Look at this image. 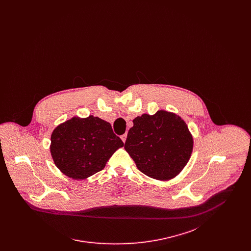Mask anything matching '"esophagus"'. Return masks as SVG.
Returning <instances> with one entry per match:
<instances>
[{"mask_svg": "<svg viewBox=\"0 0 251 251\" xmlns=\"http://www.w3.org/2000/svg\"><path fill=\"white\" fill-rule=\"evenodd\" d=\"M120 138H121V140L125 143V141H126V139H127V133H124V134H122L121 136H120Z\"/></svg>", "mask_w": 251, "mask_h": 251, "instance_id": "34e87169", "label": "esophagus"}]
</instances>
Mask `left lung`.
Here are the masks:
<instances>
[{
    "label": "left lung",
    "mask_w": 251,
    "mask_h": 251,
    "mask_svg": "<svg viewBox=\"0 0 251 251\" xmlns=\"http://www.w3.org/2000/svg\"><path fill=\"white\" fill-rule=\"evenodd\" d=\"M124 149L145 175L169 180L179 175L188 163L194 139L179 116L159 110L132 120Z\"/></svg>",
    "instance_id": "left-lung-1"
}]
</instances>
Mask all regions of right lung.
Masks as SVG:
<instances>
[{
	"instance_id": "add662e5",
	"label": "right lung",
	"mask_w": 251,
	"mask_h": 251,
	"mask_svg": "<svg viewBox=\"0 0 251 251\" xmlns=\"http://www.w3.org/2000/svg\"><path fill=\"white\" fill-rule=\"evenodd\" d=\"M124 143L111 124L98 117H73L50 135V155L60 171L73 179H84L102 170Z\"/></svg>"
}]
</instances>
